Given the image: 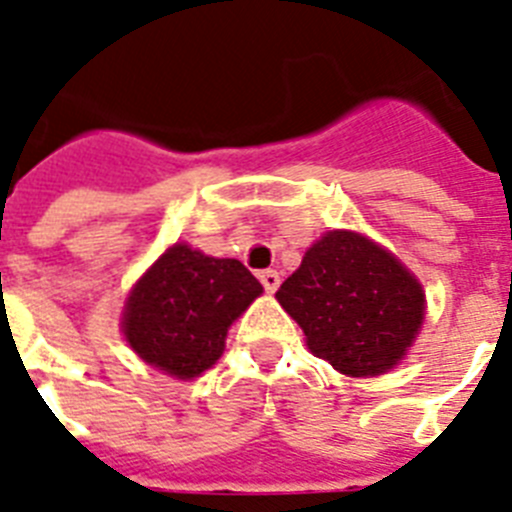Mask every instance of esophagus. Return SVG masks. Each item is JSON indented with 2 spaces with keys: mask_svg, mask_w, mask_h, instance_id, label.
Wrapping results in <instances>:
<instances>
[{
  "mask_svg": "<svg viewBox=\"0 0 512 512\" xmlns=\"http://www.w3.org/2000/svg\"><path fill=\"white\" fill-rule=\"evenodd\" d=\"M259 279H261V285H264L266 292H277V287H279V274L274 272V269H266V272H261Z\"/></svg>",
  "mask_w": 512,
  "mask_h": 512,
  "instance_id": "34e87169",
  "label": "esophagus"
}]
</instances>
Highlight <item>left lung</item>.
I'll return each instance as SVG.
<instances>
[{
    "instance_id": "8db88e82",
    "label": "left lung",
    "mask_w": 512,
    "mask_h": 512,
    "mask_svg": "<svg viewBox=\"0 0 512 512\" xmlns=\"http://www.w3.org/2000/svg\"><path fill=\"white\" fill-rule=\"evenodd\" d=\"M277 300L300 323L313 355L357 378L391 370L425 318V292L399 259L344 230L308 248Z\"/></svg>"
}]
</instances>
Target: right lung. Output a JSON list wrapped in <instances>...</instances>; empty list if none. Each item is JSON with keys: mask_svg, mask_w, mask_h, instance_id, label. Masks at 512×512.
I'll return each instance as SVG.
<instances>
[{"mask_svg": "<svg viewBox=\"0 0 512 512\" xmlns=\"http://www.w3.org/2000/svg\"><path fill=\"white\" fill-rule=\"evenodd\" d=\"M259 295V279L240 261L178 243L131 290L126 342L144 362L189 381L220 360L230 323Z\"/></svg>", "mask_w": 512, "mask_h": 512, "instance_id": "obj_1", "label": "right lung"}]
</instances>
